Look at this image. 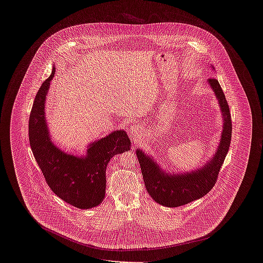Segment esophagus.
<instances>
[{"label": "esophagus", "mask_w": 263, "mask_h": 263, "mask_svg": "<svg viewBox=\"0 0 263 263\" xmlns=\"http://www.w3.org/2000/svg\"><path fill=\"white\" fill-rule=\"evenodd\" d=\"M129 133H130V136L133 139L134 142H137L138 140L141 137V135H142L141 129L139 128V126L136 125L131 126L129 128Z\"/></svg>", "instance_id": "1"}]
</instances>
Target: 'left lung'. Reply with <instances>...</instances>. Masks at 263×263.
<instances>
[{"label":"left lung","instance_id":"left-lung-1","mask_svg":"<svg viewBox=\"0 0 263 263\" xmlns=\"http://www.w3.org/2000/svg\"><path fill=\"white\" fill-rule=\"evenodd\" d=\"M215 71L214 66H210ZM220 106L223 126L219 145L206 163L189 172H168L163 170L154 157L136 149L145 186L157 203L174 208L200 199L212 189L221 166L225 161L232 139V120L225 95L216 79L207 80Z\"/></svg>","mask_w":263,"mask_h":263}]
</instances>
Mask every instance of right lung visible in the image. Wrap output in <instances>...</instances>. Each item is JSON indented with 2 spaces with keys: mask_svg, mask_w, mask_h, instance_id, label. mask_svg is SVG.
Returning <instances> with one entry per match:
<instances>
[{
  "mask_svg": "<svg viewBox=\"0 0 263 263\" xmlns=\"http://www.w3.org/2000/svg\"><path fill=\"white\" fill-rule=\"evenodd\" d=\"M55 75L41 85L29 117V143L33 156L51 190L62 200L79 209L99 206L105 196L106 166L110 159L130 151L131 142L124 130H114L90 142L86 155L63 151L52 140L45 116V103Z\"/></svg>",
  "mask_w": 263,
  "mask_h": 263,
  "instance_id": "add662e5",
  "label": "right lung"
}]
</instances>
